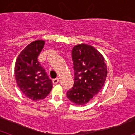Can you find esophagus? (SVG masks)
<instances>
[{
	"instance_id": "1",
	"label": "esophagus",
	"mask_w": 135,
	"mask_h": 135,
	"mask_svg": "<svg viewBox=\"0 0 135 135\" xmlns=\"http://www.w3.org/2000/svg\"><path fill=\"white\" fill-rule=\"evenodd\" d=\"M59 82V78H58L53 80V84H57V83H58Z\"/></svg>"
}]
</instances>
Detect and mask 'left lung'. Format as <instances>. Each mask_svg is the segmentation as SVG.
<instances>
[{"label":"left lung","mask_w":135,"mask_h":135,"mask_svg":"<svg viewBox=\"0 0 135 135\" xmlns=\"http://www.w3.org/2000/svg\"><path fill=\"white\" fill-rule=\"evenodd\" d=\"M74 82L67 92L70 101L76 105L87 103L103 87L108 74L103 55L93 46L80 44L71 51Z\"/></svg>","instance_id":"8db88e82"}]
</instances>
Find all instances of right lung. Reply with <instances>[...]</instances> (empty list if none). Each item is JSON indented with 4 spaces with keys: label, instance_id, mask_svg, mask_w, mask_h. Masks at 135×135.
I'll return each instance as SVG.
<instances>
[{
    "label": "right lung",
    "instance_id": "obj_1",
    "mask_svg": "<svg viewBox=\"0 0 135 135\" xmlns=\"http://www.w3.org/2000/svg\"><path fill=\"white\" fill-rule=\"evenodd\" d=\"M45 45L44 40H35L19 55L15 65L17 84L21 91L32 101L43 99L53 88V82L38 57Z\"/></svg>",
    "mask_w": 135,
    "mask_h": 135
}]
</instances>
